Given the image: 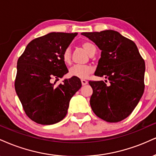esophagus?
I'll list each match as a JSON object with an SVG mask.
<instances>
[{"label": "esophagus", "mask_w": 156, "mask_h": 156, "mask_svg": "<svg viewBox=\"0 0 156 156\" xmlns=\"http://www.w3.org/2000/svg\"><path fill=\"white\" fill-rule=\"evenodd\" d=\"M81 83H82V85H83V86H85V85H86V84L88 83V81L86 80L82 79L81 80Z\"/></svg>", "instance_id": "34e87169"}]
</instances>
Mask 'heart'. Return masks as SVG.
I'll use <instances>...</instances> for the list:
<instances>
[{
    "instance_id": "heart-1",
    "label": "heart",
    "mask_w": 156,
    "mask_h": 156,
    "mask_svg": "<svg viewBox=\"0 0 156 156\" xmlns=\"http://www.w3.org/2000/svg\"><path fill=\"white\" fill-rule=\"evenodd\" d=\"M82 47L89 54L91 50L95 48V46L91 43L85 41V42L82 43ZM62 59L66 65H70L71 62V51L70 48H66L62 54ZM93 70L94 68L91 65H76L70 67V70H69V75L71 77L85 79L89 77L91 73H93Z\"/></svg>"
}]
</instances>
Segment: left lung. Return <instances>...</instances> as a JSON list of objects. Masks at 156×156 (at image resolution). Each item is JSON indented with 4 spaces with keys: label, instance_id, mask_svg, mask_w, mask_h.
Segmentation results:
<instances>
[{
    "label": "left lung",
    "instance_id": "left-lung-1",
    "mask_svg": "<svg viewBox=\"0 0 156 156\" xmlns=\"http://www.w3.org/2000/svg\"><path fill=\"white\" fill-rule=\"evenodd\" d=\"M81 35L101 51L94 75L103 80L89 81L93 89L90 105L97 116L110 123L121 121L132 113L144 89L145 64L136 44L119 32L107 30Z\"/></svg>",
    "mask_w": 156,
    "mask_h": 156
}]
</instances>
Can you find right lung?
Instances as JSON below:
<instances>
[{
	"label": "right lung",
	"instance_id": "right-lung-1",
	"mask_svg": "<svg viewBox=\"0 0 156 156\" xmlns=\"http://www.w3.org/2000/svg\"><path fill=\"white\" fill-rule=\"evenodd\" d=\"M78 33H50L33 40L17 61L15 90L27 115L35 123L51 125L67 115L69 103L81 87L78 78L54 79L68 73L62 54Z\"/></svg>",
	"mask_w": 156,
	"mask_h": 156
}]
</instances>
